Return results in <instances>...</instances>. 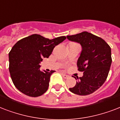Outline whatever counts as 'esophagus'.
<instances>
[{
    "label": "esophagus",
    "mask_w": 120,
    "mask_h": 120,
    "mask_svg": "<svg viewBox=\"0 0 120 120\" xmlns=\"http://www.w3.org/2000/svg\"><path fill=\"white\" fill-rule=\"evenodd\" d=\"M61 75H62V76H63V78H64L66 79V78H69L68 75H65V74H63V73H62Z\"/></svg>",
    "instance_id": "1"
}]
</instances>
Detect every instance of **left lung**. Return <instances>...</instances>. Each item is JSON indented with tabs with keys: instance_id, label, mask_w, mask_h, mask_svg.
I'll return each instance as SVG.
<instances>
[{
	"instance_id": "obj_1",
	"label": "left lung",
	"mask_w": 120,
	"mask_h": 120,
	"mask_svg": "<svg viewBox=\"0 0 120 120\" xmlns=\"http://www.w3.org/2000/svg\"><path fill=\"white\" fill-rule=\"evenodd\" d=\"M67 39L81 45L77 66L79 71L84 72L82 77L77 78L78 81L69 91L81 96L90 94L99 89L107 78L112 62L111 47L103 39L86 31L67 36Z\"/></svg>"
}]
</instances>
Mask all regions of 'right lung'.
I'll list each match as a JSON object with an SVG mask.
<instances>
[{
	"instance_id": "right-lung-1",
	"label": "right lung",
	"mask_w": 120,
	"mask_h": 120,
	"mask_svg": "<svg viewBox=\"0 0 120 120\" xmlns=\"http://www.w3.org/2000/svg\"><path fill=\"white\" fill-rule=\"evenodd\" d=\"M66 39L61 36L49 39L32 34L15 43L9 53V69L17 90L31 97H38L46 92L54 71H41L39 64L44 57H49L56 45Z\"/></svg>"
}]
</instances>
